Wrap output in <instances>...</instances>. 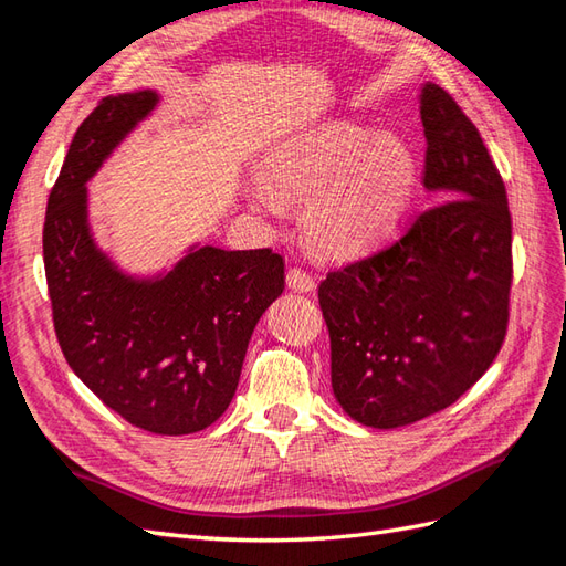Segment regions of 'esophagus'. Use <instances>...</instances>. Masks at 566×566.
Masks as SVG:
<instances>
[{"label": "esophagus", "instance_id": "esophagus-1", "mask_svg": "<svg viewBox=\"0 0 566 566\" xmlns=\"http://www.w3.org/2000/svg\"><path fill=\"white\" fill-rule=\"evenodd\" d=\"M286 286H290V290H294V292L304 294V292H314L316 280L302 268H290V270H286Z\"/></svg>", "mask_w": 566, "mask_h": 566}]
</instances>
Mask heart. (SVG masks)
<instances>
[{"label": "heart", "instance_id": "obj_1", "mask_svg": "<svg viewBox=\"0 0 566 566\" xmlns=\"http://www.w3.org/2000/svg\"><path fill=\"white\" fill-rule=\"evenodd\" d=\"M272 187L284 199L308 201L304 231L331 255H359L399 223L418 185V160L408 140L350 122H331L284 140L270 158ZM264 211L280 199L264 185L252 189Z\"/></svg>", "mask_w": 566, "mask_h": 566}]
</instances>
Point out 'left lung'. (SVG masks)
<instances>
[{
  "label": "left lung",
  "instance_id": "obj_1",
  "mask_svg": "<svg viewBox=\"0 0 566 566\" xmlns=\"http://www.w3.org/2000/svg\"><path fill=\"white\" fill-rule=\"evenodd\" d=\"M420 118L423 185L442 201L396 243L318 286L333 394L369 428H401L454 403L494 363L509 328L506 187L476 126L438 84H423Z\"/></svg>",
  "mask_w": 566,
  "mask_h": 566
}]
</instances>
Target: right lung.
<instances>
[{
    "mask_svg": "<svg viewBox=\"0 0 566 566\" xmlns=\"http://www.w3.org/2000/svg\"><path fill=\"white\" fill-rule=\"evenodd\" d=\"M155 104L153 90L116 94L84 118L48 197L43 262L72 371L130 426L187 436L231 403L250 335L284 292V260L203 245L167 274L134 280L97 248L87 182Z\"/></svg>",
    "mask_w": 566,
    "mask_h": 566,
    "instance_id": "1",
    "label": "right lung"
}]
</instances>
